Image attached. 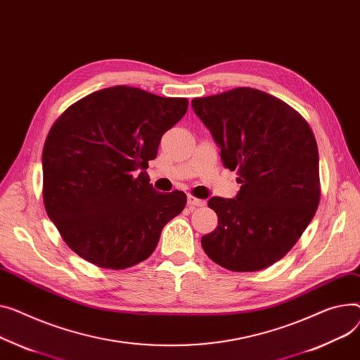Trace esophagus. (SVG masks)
Wrapping results in <instances>:
<instances>
[{
	"mask_svg": "<svg viewBox=\"0 0 360 360\" xmlns=\"http://www.w3.org/2000/svg\"><path fill=\"white\" fill-rule=\"evenodd\" d=\"M186 202H188V207L189 208H197V207H204L205 205V201L204 200H200L194 195H188L186 198Z\"/></svg>",
	"mask_w": 360,
	"mask_h": 360,
	"instance_id": "1",
	"label": "esophagus"
}]
</instances>
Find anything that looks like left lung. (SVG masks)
<instances>
[{
    "instance_id": "1",
    "label": "left lung",
    "mask_w": 360,
    "mask_h": 360,
    "mask_svg": "<svg viewBox=\"0 0 360 360\" xmlns=\"http://www.w3.org/2000/svg\"><path fill=\"white\" fill-rule=\"evenodd\" d=\"M242 184L234 198L212 197L219 226L204 252L233 272L265 269L288 253L320 201L317 141L302 115L255 88L191 101Z\"/></svg>"
}]
</instances>
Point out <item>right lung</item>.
<instances>
[{
  "mask_svg": "<svg viewBox=\"0 0 360 360\" xmlns=\"http://www.w3.org/2000/svg\"><path fill=\"white\" fill-rule=\"evenodd\" d=\"M186 110V98L117 85L86 95L56 120L41 155L43 201L78 256L126 269L153 253L186 195L158 193L145 169Z\"/></svg>",
  "mask_w": 360,
  "mask_h": 360,
  "instance_id": "right-lung-1",
  "label": "right lung"
}]
</instances>
